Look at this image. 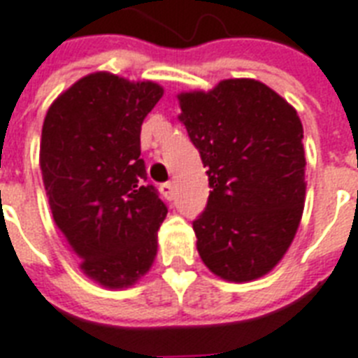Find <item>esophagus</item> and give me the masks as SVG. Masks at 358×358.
Wrapping results in <instances>:
<instances>
[{"instance_id": "1", "label": "esophagus", "mask_w": 358, "mask_h": 358, "mask_svg": "<svg viewBox=\"0 0 358 358\" xmlns=\"http://www.w3.org/2000/svg\"><path fill=\"white\" fill-rule=\"evenodd\" d=\"M161 192H162V196L168 197V199H171V197L176 196V182L168 181V182H164V185H161Z\"/></svg>"}]
</instances>
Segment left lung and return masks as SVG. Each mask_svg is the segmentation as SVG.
<instances>
[{
    "mask_svg": "<svg viewBox=\"0 0 358 358\" xmlns=\"http://www.w3.org/2000/svg\"><path fill=\"white\" fill-rule=\"evenodd\" d=\"M181 120L207 166V207L192 222L197 251L225 281L266 275L296 236L305 203L303 125L255 79L179 96Z\"/></svg>",
    "mask_w": 358,
    "mask_h": 358,
    "instance_id": "1",
    "label": "left lung"
}]
</instances>
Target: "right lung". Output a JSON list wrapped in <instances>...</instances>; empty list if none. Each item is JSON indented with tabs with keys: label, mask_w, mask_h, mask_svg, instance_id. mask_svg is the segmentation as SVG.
Masks as SVG:
<instances>
[{
	"label": "right lung",
	"mask_w": 358,
	"mask_h": 358,
	"mask_svg": "<svg viewBox=\"0 0 358 358\" xmlns=\"http://www.w3.org/2000/svg\"><path fill=\"white\" fill-rule=\"evenodd\" d=\"M162 98L151 81L90 73L45 114L40 170L51 214L81 270L107 288H127L157 255L168 207L140 157L142 122Z\"/></svg>",
	"instance_id": "obj_1"
}]
</instances>
